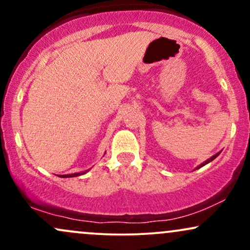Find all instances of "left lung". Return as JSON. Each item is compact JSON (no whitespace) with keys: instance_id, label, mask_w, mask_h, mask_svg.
<instances>
[{"instance_id":"1","label":"left lung","mask_w":250,"mask_h":250,"mask_svg":"<svg viewBox=\"0 0 250 250\" xmlns=\"http://www.w3.org/2000/svg\"><path fill=\"white\" fill-rule=\"evenodd\" d=\"M219 155H220V153L215 154V155H214V156H211V157H210V159H208V160H207V161H205V162H203V163H201V165H200V166H199V167H197L196 169H199V168H201V167H203V166H206V165H207V163H209V162H211V161H213V160H214V159H216V157H217V156H219Z\"/></svg>"}]
</instances>
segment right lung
Listing matches in <instances>:
<instances>
[{
	"mask_svg": "<svg viewBox=\"0 0 250 250\" xmlns=\"http://www.w3.org/2000/svg\"><path fill=\"white\" fill-rule=\"evenodd\" d=\"M87 171H89V169H88V170L81 171V173H75V174H67V175H60V177H75V176H80V175H83V174H85V173H87Z\"/></svg>",
	"mask_w": 250,
	"mask_h": 250,
	"instance_id": "obj_1",
	"label": "right lung"
}]
</instances>
